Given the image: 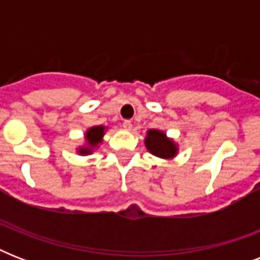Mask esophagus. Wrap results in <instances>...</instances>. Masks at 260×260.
<instances>
[{"label": "esophagus", "mask_w": 260, "mask_h": 260, "mask_svg": "<svg viewBox=\"0 0 260 260\" xmlns=\"http://www.w3.org/2000/svg\"><path fill=\"white\" fill-rule=\"evenodd\" d=\"M122 126H124V129L129 131L131 128H132V122H131L129 120H125V121L122 122Z\"/></svg>", "instance_id": "obj_1"}]
</instances>
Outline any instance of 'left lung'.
I'll list each match as a JSON object with an SVG mask.
<instances>
[{
  "label": "left lung",
  "mask_w": 260,
  "mask_h": 260,
  "mask_svg": "<svg viewBox=\"0 0 260 260\" xmlns=\"http://www.w3.org/2000/svg\"><path fill=\"white\" fill-rule=\"evenodd\" d=\"M147 150L151 154L162 159H173L178 154V146L173 139H169L163 131L150 129L147 131L144 139Z\"/></svg>",
  "instance_id": "left-lung-1"
}]
</instances>
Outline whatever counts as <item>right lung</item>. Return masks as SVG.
<instances>
[{"mask_svg":"<svg viewBox=\"0 0 260 260\" xmlns=\"http://www.w3.org/2000/svg\"><path fill=\"white\" fill-rule=\"evenodd\" d=\"M106 128L104 125H95L91 126L86 131L85 134V139H86V146L78 148V154L81 155H89L94 151V148H97L98 144L102 143V138L105 135Z\"/></svg>","mask_w":260,"mask_h":260,"instance_id":"add662e5","label":"right lung"}]
</instances>
